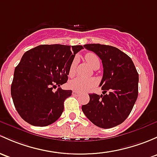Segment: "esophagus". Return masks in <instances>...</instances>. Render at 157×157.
I'll list each match as a JSON object with an SVG mask.
<instances>
[{
    "label": "esophagus",
    "instance_id": "obj_1",
    "mask_svg": "<svg viewBox=\"0 0 157 157\" xmlns=\"http://www.w3.org/2000/svg\"><path fill=\"white\" fill-rule=\"evenodd\" d=\"M72 95H80V92H77V91H75V90H73V92H72Z\"/></svg>",
    "mask_w": 157,
    "mask_h": 157
}]
</instances>
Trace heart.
Listing matches in <instances>:
<instances>
[{
  "mask_svg": "<svg viewBox=\"0 0 157 157\" xmlns=\"http://www.w3.org/2000/svg\"><path fill=\"white\" fill-rule=\"evenodd\" d=\"M85 59L86 62L89 63V65L91 66L92 67H93V68L97 67V66L99 67L100 61L96 54L93 53V52H88L85 56ZM77 63H78V61H77V58H75L72 61L70 67H69L68 75L70 77H73L74 74H75ZM97 80L95 78H83V77H78L72 80L71 81H70L69 86H70L71 89L76 90V91L83 92L89 90V89L94 86H95Z\"/></svg>",
  "mask_w": 157,
  "mask_h": 157,
  "instance_id": "obj_1",
  "label": "heart"
}]
</instances>
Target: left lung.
Masks as SVG:
<instances>
[{
	"instance_id": "8db88e82",
	"label": "left lung",
	"mask_w": 157,
	"mask_h": 157,
	"mask_svg": "<svg viewBox=\"0 0 157 157\" xmlns=\"http://www.w3.org/2000/svg\"><path fill=\"white\" fill-rule=\"evenodd\" d=\"M103 65L101 95L92 93L90 102L82 106L87 118L95 126L110 128L121 124L131 113L138 95V74L128 56L114 47L85 44ZM108 91V93H107Z\"/></svg>"
}]
</instances>
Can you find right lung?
I'll return each mask as SVG.
<instances>
[{
    "instance_id": "obj_1",
    "label": "right lung",
    "mask_w": 157,
    "mask_h": 157,
    "mask_svg": "<svg viewBox=\"0 0 157 157\" xmlns=\"http://www.w3.org/2000/svg\"><path fill=\"white\" fill-rule=\"evenodd\" d=\"M83 46L40 45L25 52L14 71L11 85L13 104L29 124L47 126L60 117L64 101L71 90L60 86L67 82L75 54Z\"/></svg>"
}]
</instances>
